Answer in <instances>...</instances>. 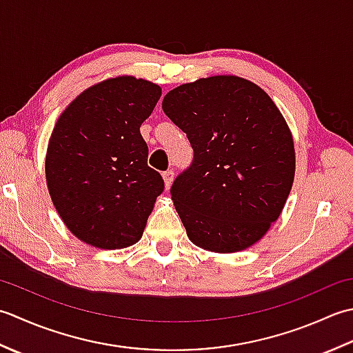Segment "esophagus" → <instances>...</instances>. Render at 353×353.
Here are the masks:
<instances>
[{
    "mask_svg": "<svg viewBox=\"0 0 353 353\" xmlns=\"http://www.w3.org/2000/svg\"><path fill=\"white\" fill-rule=\"evenodd\" d=\"M163 179H164V185H166V189H169L172 183H174V170L163 172Z\"/></svg>",
    "mask_w": 353,
    "mask_h": 353,
    "instance_id": "obj_1",
    "label": "esophagus"
}]
</instances>
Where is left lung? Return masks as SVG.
<instances>
[{"label": "left lung", "instance_id": "1", "mask_svg": "<svg viewBox=\"0 0 353 353\" xmlns=\"http://www.w3.org/2000/svg\"><path fill=\"white\" fill-rule=\"evenodd\" d=\"M163 111L193 149L170 187L189 239L214 253L251 247L282 213L296 174L277 106L253 82L213 76L169 91Z\"/></svg>", "mask_w": 353, "mask_h": 353}]
</instances>
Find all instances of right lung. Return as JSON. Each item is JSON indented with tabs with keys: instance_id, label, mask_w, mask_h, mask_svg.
Wrapping results in <instances>:
<instances>
[{
	"instance_id": "obj_1",
	"label": "right lung",
	"mask_w": 353,
	"mask_h": 353,
	"mask_svg": "<svg viewBox=\"0 0 353 353\" xmlns=\"http://www.w3.org/2000/svg\"><path fill=\"white\" fill-rule=\"evenodd\" d=\"M160 97L158 85L121 76L85 90L61 114L46 175L56 210L77 239L119 250L141 237L164 190L140 134Z\"/></svg>"
}]
</instances>
